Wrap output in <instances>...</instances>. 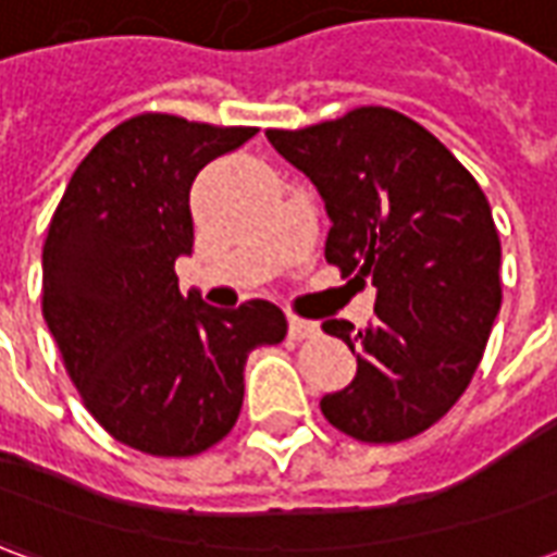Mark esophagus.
I'll use <instances>...</instances> for the list:
<instances>
[{
  "label": "esophagus",
  "instance_id": "obj_1",
  "mask_svg": "<svg viewBox=\"0 0 557 557\" xmlns=\"http://www.w3.org/2000/svg\"><path fill=\"white\" fill-rule=\"evenodd\" d=\"M319 334V325L310 322V319H298V315H289V337L292 339H310Z\"/></svg>",
  "mask_w": 557,
  "mask_h": 557
}]
</instances>
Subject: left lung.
<instances>
[{"label": "left lung", "instance_id": "obj_1", "mask_svg": "<svg viewBox=\"0 0 557 557\" xmlns=\"http://www.w3.org/2000/svg\"><path fill=\"white\" fill-rule=\"evenodd\" d=\"M265 137L325 202L327 262L375 286L373 325L322 322L358 361L322 414L370 444L430 430L466 394L502 307V242L480 184L387 107Z\"/></svg>", "mask_w": 557, "mask_h": 557}]
</instances>
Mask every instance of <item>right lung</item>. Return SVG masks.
<instances>
[{
  "label": "right lung",
  "mask_w": 557,
  "mask_h": 557,
  "mask_svg": "<svg viewBox=\"0 0 557 557\" xmlns=\"http://www.w3.org/2000/svg\"><path fill=\"white\" fill-rule=\"evenodd\" d=\"M253 134L134 115L83 158L50 220L47 327L86 409L143 454L218 444L242 411L247 355L286 337L277 304L218 310L175 277V259L194 250V178Z\"/></svg>",
  "instance_id": "right-lung-1"
}]
</instances>
